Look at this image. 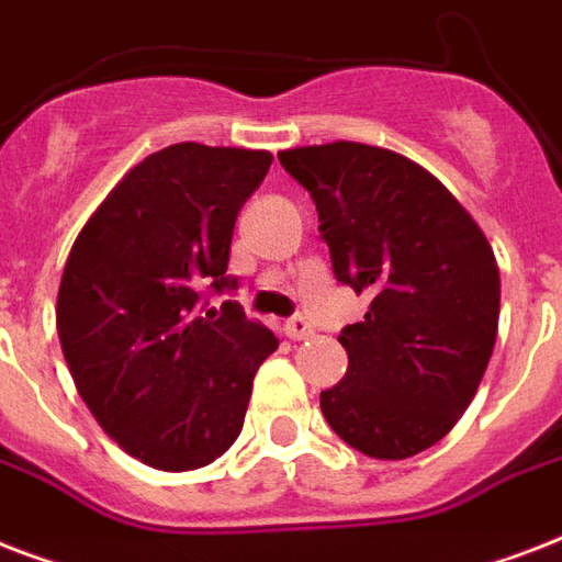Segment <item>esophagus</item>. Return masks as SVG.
Listing matches in <instances>:
<instances>
[{
	"mask_svg": "<svg viewBox=\"0 0 562 562\" xmlns=\"http://www.w3.org/2000/svg\"><path fill=\"white\" fill-rule=\"evenodd\" d=\"M312 333H315V329H312V324H308L303 315H294L285 321V335H289L291 341H303V338H308Z\"/></svg>",
	"mask_w": 562,
	"mask_h": 562,
	"instance_id": "esophagus-1",
	"label": "esophagus"
}]
</instances>
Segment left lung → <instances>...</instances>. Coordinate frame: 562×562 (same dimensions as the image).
Returning a JSON list of instances; mask_svg holds the SVG:
<instances>
[{
	"label": "left lung",
	"mask_w": 562,
	"mask_h": 562,
	"mask_svg": "<svg viewBox=\"0 0 562 562\" xmlns=\"http://www.w3.org/2000/svg\"><path fill=\"white\" fill-rule=\"evenodd\" d=\"M312 194L335 280L368 294L321 411L352 449L402 461L443 440L479 391L498 329L493 247L423 166L361 143L280 151Z\"/></svg>",
	"instance_id": "1"
}]
</instances>
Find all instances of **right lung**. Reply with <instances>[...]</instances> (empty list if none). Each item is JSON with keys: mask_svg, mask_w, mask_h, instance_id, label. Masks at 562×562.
I'll return each instance as SVG.
<instances>
[{"mask_svg": "<svg viewBox=\"0 0 562 562\" xmlns=\"http://www.w3.org/2000/svg\"><path fill=\"white\" fill-rule=\"evenodd\" d=\"M271 154L178 143L119 180L75 238L57 335L99 426L162 472L206 467L245 426L254 375L280 341L238 303L203 312L227 273L238 210Z\"/></svg>", "mask_w": 562, "mask_h": 562, "instance_id": "obj_1", "label": "right lung"}]
</instances>
